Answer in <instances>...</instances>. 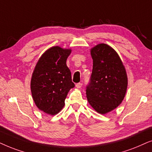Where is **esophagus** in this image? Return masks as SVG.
Returning a JSON list of instances; mask_svg holds the SVG:
<instances>
[{"mask_svg":"<svg viewBox=\"0 0 152 152\" xmlns=\"http://www.w3.org/2000/svg\"><path fill=\"white\" fill-rule=\"evenodd\" d=\"M82 85L83 84L81 83H78L76 84V87L77 88H80L82 87Z\"/></svg>","mask_w":152,"mask_h":152,"instance_id":"34e87169","label":"esophagus"}]
</instances>
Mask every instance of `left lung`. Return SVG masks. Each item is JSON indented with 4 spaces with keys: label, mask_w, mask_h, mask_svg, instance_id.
I'll use <instances>...</instances> for the list:
<instances>
[{
    "label": "left lung",
    "mask_w": 152,
    "mask_h": 152,
    "mask_svg": "<svg viewBox=\"0 0 152 152\" xmlns=\"http://www.w3.org/2000/svg\"><path fill=\"white\" fill-rule=\"evenodd\" d=\"M91 56L93 66L86 86L87 99L96 112L106 114L124 99L128 84L126 70L118 54L107 44L94 46Z\"/></svg>",
    "instance_id": "8db88e82"
}]
</instances>
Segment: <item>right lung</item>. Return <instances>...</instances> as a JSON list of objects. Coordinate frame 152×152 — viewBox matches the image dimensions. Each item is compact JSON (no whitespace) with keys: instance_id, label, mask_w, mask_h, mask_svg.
Returning <instances> with one entry per match:
<instances>
[{"instance_id":"add662e5","label":"right lung","mask_w":152,"mask_h":152,"mask_svg":"<svg viewBox=\"0 0 152 152\" xmlns=\"http://www.w3.org/2000/svg\"><path fill=\"white\" fill-rule=\"evenodd\" d=\"M70 53V49L51 47L41 56L32 74V98L37 108L48 115L62 110L69 91L75 86L66 64Z\"/></svg>"}]
</instances>
